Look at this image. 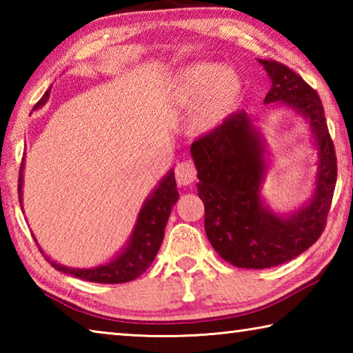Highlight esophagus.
<instances>
[{"instance_id":"esophagus-1","label":"esophagus","mask_w":353,"mask_h":353,"mask_svg":"<svg viewBox=\"0 0 353 353\" xmlns=\"http://www.w3.org/2000/svg\"><path fill=\"white\" fill-rule=\"evenodd\" d=\"M196 179V168L191 162H181L176 166V181L181 185L193 183Z\"/></svg>"}]
</instances>
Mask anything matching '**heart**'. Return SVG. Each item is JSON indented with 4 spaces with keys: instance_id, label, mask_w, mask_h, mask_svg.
<instances>
[{
    "instance_id": "b5f03b06",
    "label": "heart",
    "mask_w": 353,
    "mask_h": 353,
    "mask_svg": "<svg viewBox=\"0 0 353 353\" xmlns=\"http://www.w3.org/2000/svg\"><path fill=\"white\" fill-rule=\"evenodd\" d=\"M241 94V79L235 71L218 63L199 62L185 67L172 83V97L182 103H193L201 98L198 121L210 128L219 123Z\"/></svg>"
}]
</instances>
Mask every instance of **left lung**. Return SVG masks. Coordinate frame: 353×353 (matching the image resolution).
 <instances>
[{"label": "left lung", "instance_id": "obj_1", "mask_svg": "<svg viewBox=\"0 0 353 353\" xmlns=\"http://www.w3.org/2000/svg\"><path fill=\"white\" fill-rule=\"evenodd\" d=\"M259 63L271 79L265 104L288 107L307 121L318 171L312 198L294 212L277 213L261 194L271 152L254 117L238 110L193 141L208 241L221 259L246 270L279 266L318 241L336 185V155L318 93L283 63L261 59Z\"/></svg>", "mask_w": 353, "mask_h": 353}]
</instances>
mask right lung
Wrapping results in <instances>:
<instances>
[{"label":"right lung","instance_id":"1","mask_svg":"<svg viewBox=\"0 0 353 353\" xmlns=\"http://www.w3.org/2000/svg\"><path fill=\"white\" fill-rule=\"evenodd\" d=\"M50 90L41 97L37 104L34 105V110L43 107L48 99H50ZM23 170H25V159H23L20 166V177H19V199L20 205H23ZM179 199V191L176 185L174 171L170 170L163 176L162 181L159 182L148 198L143 202V205L137 216L135 225L130 236L124 246L117 255H113L107 263L103 265L93 266V268H70L61 265L51 260L50 256L45 255L46 261L51 263L52 268L63 274H70V276L87 280V282L94 283H124L130 282V280L141 276L151 263L154 261L155 255H157L160 246H162L163 236H165V227L168 223L170 213L172 207ZM23 210V207H21ZM34 236V235H32ZM35 240V236H34ZM37 243V240H35ZM39 246V243H37ZM40 252L43 254V249Z\"/></svg>","mask_w":353,"mask_h":353}]
</instances>
